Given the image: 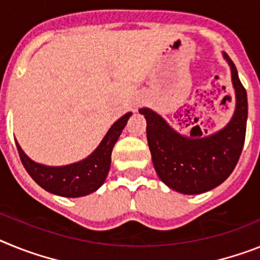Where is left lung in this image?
<instances>
[{"label":"left lung","instance_id":"left-lung-1","mask_svg":"<svg viewBox=\"0 0 260 260\" xmlns=\"http://www.w3.org/2000/svg\"><path fill=\"white\" fill-rule=\"evenodd\" d=\"M232 69L236 89V111L220 132L202 137V131L183 136L154 111L141 108L146 119V137L159 179L178 192L195 195L220 186L236 168L242 153L247 123V94L232 58L224 53ZM186 127H188L187 124Z\"/></svg>","mask_w":260,"mask_h":260}]
</instances>
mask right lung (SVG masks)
I'll return each mask as SVG.
<instances>
[{"label": "right lung", "mask_w": 260, "mask_h": 260, "mask_svg": "<svg viewBox=\"0 0 260 260\" xmlns=\"http://www.w3.org/2000/svg\"><path fill=\"white\" fill-rule=\"evenodd\" d=\"M131 115L132 114L128 112L116 123H114L94 153L81 162L61 168L44 166L31 161L18 143H15L19 158L30 177L48 192L65 198H80L89 195L105 183L111 165L112 149Z\"/></svg>", "instance_id": "obj_1"}]
</instances>
